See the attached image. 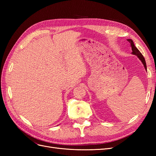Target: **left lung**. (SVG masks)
I'll return each instance as SVG.
<instances>
[{
    "instance_id": "1",
    "label": "left lung",
    "mask_w": 156,
    "mask_h": 156,
    "mask_svg": "<svg viewBox=\"0 0 156 156\" xmlns=\"http://www.w3.org/2000/svg\"><path fill=\"white\" fill-rule=\"evenodd\" d=\"M127 41H129V43H130V45H131V50H132V54L135 55L136 56H137V57L141 60V62H143L146 70L147 69V68H146V61H145V59L144 58V56H143V55L142 54H141V53L139 51V49L135 46L133 40H131V39H127Z\"/></svg>"
}]
</instances>
